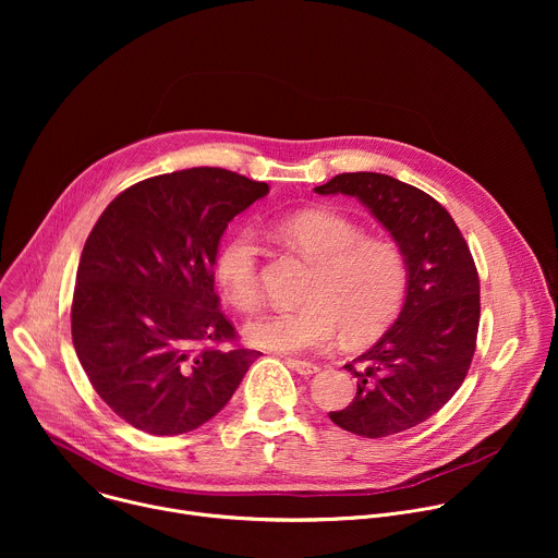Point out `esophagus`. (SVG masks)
I'll return each instance as SVG.
<instances>
[{"label":"esophagus","mask_w":558,"mask_h":558,"mask_svg":"<svg viewBox=\"0 0 558 558\" xmlns=\"http://www.w3.org/2000/svg\"><path fill=\"white\" fill-rule=\"evenodd\" d=\"M287 366H289L291 371L304 375V377H308V375L320 371V366H317V364H311V362H304V360H295V357H289V360H287Z\"/></svg>","instance_id":"1"}]
</instances>
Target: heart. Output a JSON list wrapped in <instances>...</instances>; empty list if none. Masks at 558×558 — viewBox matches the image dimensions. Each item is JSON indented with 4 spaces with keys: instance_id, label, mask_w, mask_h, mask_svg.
<instances>
[{
    "instance_id": "b5f03b06",
    "label": "heart",
    "mask_w": 558,
    "mask_h": 558,
    "mask_svg": "<svg viewBox=\"0 0 558 558\" xmlns=\"http://www.w3.org/2000/svg\"><path fill=\"white\" fill-rule=\"evenodd\" d=\"M284 243L315 265L306 306L269 311L245 327L250 344L276 353L323 351L344 333L349 342L379 336L400 313L409 263L400 245L368 238L364 227L331 209H306L276 225ZM214 274L238 311L260 302V250L252 229H238L220 245Z\"/></svg>"
}]
</instances>
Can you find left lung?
<instances>
[{
  "mask_svg": "<svg viewBox=\"0 0 558 558\" xmlns=\"http://www.w3.org/2000/svg\"><path fill=\"white\" fill-rule=\"evenodd\" d=\"M317 194L355 196L392 235L409 263V289L395 325L353 364V402L331 422L377 439L435 415L470 368L480 331V276L452 216L426 192L375 172L338 174Z\"/></svg>",
  "mask_w": 558,
  "mask_h": 558,
  "instance_id": "1",
  "label": "left lung"
}]
</instances>
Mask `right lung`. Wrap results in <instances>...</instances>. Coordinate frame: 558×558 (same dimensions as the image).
<instances>
[{
    "label": "right lung",
    "instance_id": "obj_1",
    "mask_svg": "<svg viewBox=\"0 0 558 558\" xmlns=\"http://www.w3.org/2000/svg\"><path fill=\"white\" fill-rule=\"evenodd\" d=\"M269 194L220 168L145 179L121 192L84 245L72 344L101 400L130 426L183 435L225 409L260 355L218 308L214 263L227 222Z\"/></svg>",
    "mask_w": 558,
    "mask_h": 558
}]
</instances>
